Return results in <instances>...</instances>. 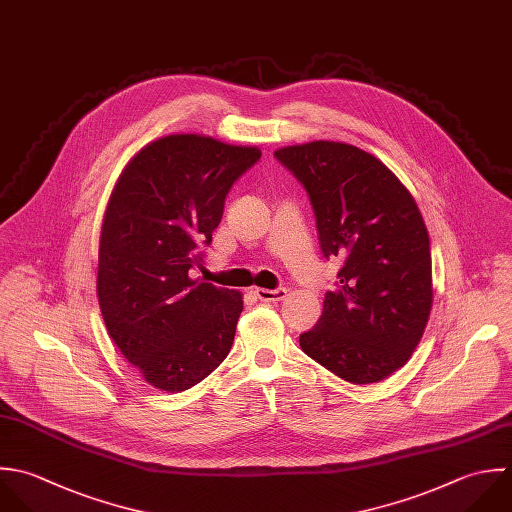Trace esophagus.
Segmentation results:
<instances>
[{"label": "esophagus", "instance_id": "1", "mask_svg": "<svg viewBox=\"0 0 512 512\" xmlns=\"http://www.w3.org/2000/svg\"><path fill=\"white\" fill-rule=\"evenodd\" d=\"M255 295L261 301H283L287 297V289L279 287V289H255Z\"/></svg>", "mask_w": 512, "mask_h": 512}]
</instances>
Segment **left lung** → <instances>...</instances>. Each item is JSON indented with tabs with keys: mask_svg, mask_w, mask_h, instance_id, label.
<instances>
[{
	"mask_svg": "<svg viewBox=\"0 0 512 512\" xmlns=\"http://www.w3.org/2000/svg\"><path fill=\"white\" fill-rule=\"evenodd\" d=\"M305 185L325 257L345 261L301 349L347 383L407 365L433 307L431 243L411 191L375 155L341 141L275 151Z\"/></svg>",
	"mask_w": 512,
	"mask_h": 512,
	"instance_id": "8db88e82",
	"label": "left lung"
}]
</instances>
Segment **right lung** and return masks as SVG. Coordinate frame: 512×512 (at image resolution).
I'll return each mask as SVG.
<instances>
[{
  "label": "right lung",
  "mask_w": 512,
  "mask_h": 512,
  "mask_svg": "<svg viewBox=\"0 0 512 512\" xmlns=\"http://www.w3.org/2000/svg\"><path fill=\"white\" fill-rule=\"evenodd\" d=\"M255 145L173 133L121 171L101 223L97 301L107 333L145 383L181 393L229 355L243 293L191 279Z\"/></svg>",
  "instance_id": "obj_1"
}]
</instances>
